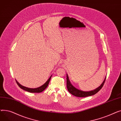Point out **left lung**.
Segmentation results:
<instances>
[{
  "instance_id": "left-lung-1",
  "label": "left lung",
  "mask_w": 121,
  "mask_h": 121,
  "mask_svg": "<svg viewBox=\"0 0 121 121\" xmlns=\"http://www.w3.org/2000/svg\"><path fill=\"white\" fill-rule=\"evenodd\" d=\"M105 79H106V77L104 81L103 82V83H101V84L99 87L95 89L92 91H83L82 90H80L78 89L77 88H76L72 84L70 81L69 80L68 75L67 73V87L68 91L71 94L73 95V96H75L76 97H86L88 96H92V95H94L95 94H96V93H97L101 89V88L103 87V86L104 85Z\"/></svg>"
}]
</instances>
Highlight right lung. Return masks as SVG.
I'll list each match as a JSON object with an SVG mask.
<instances>
[{"instance_id": "right-lung-1", "label": "right lung", "mask_w": 121, "mask_h": 121, "mask_svg": "<svg viewBox=\"0 0 121 121\" xmlns=\"http://www.w3.org/2000/svg\"><path fill=\"white\" fill-rule=\"evenodd\" d=\"M52 75L50 76V78L46 81V82L45 83H44V84H43L42 86H40L39 87L36 88H28V87H24V86L22 85L21 84H20V83H19L16 79V82H17V84L18 85V86L20 87L21 89H23V90H24L25 91H27L28 92H30V93H41V92H43V90H45L46 88L48 87V85L49 84V81H50L51 78H52Z\"/></svg>"}]
</instances>
